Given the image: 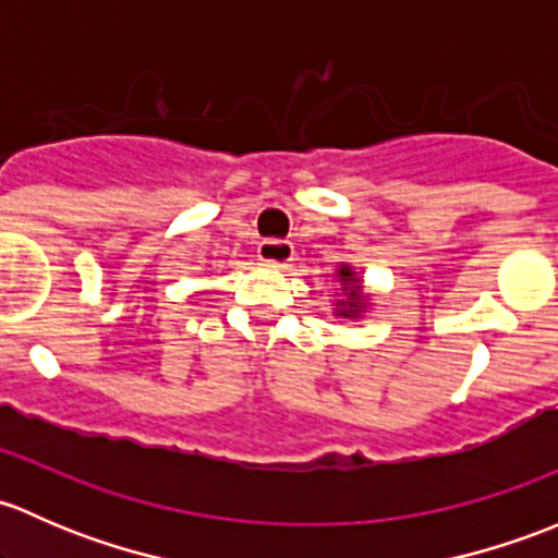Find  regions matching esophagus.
Listing matches in <instances>:
<instances>
[{
    "instance_id": "34e87169",
    "label": "esophagus",
    "mask_w": 558,
    "mask_h": 558,
    "mask_svg": "<svg viewBox=\"0 0 558 558\" xmlns=\"http://www.w3.org/2000/svg\"><path fill=\"white\" fill-rule=\"evenodd\" d=\"M294 258V245L286 240H262L258 243V262L272 264V267H286Z\"/></svg>"
}]
</instances>
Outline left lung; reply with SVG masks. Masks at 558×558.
<instances>
[{
  "mask_svg": "<svg viewBox=\"0 0 558 558\" xmlns=\"http://www.w3.org/2000/svg\"><path fill=\"white\" fill-rule=\"evenodd\" d=\"M337 278H340L342 291H345V300L337 302V315H342V318H359V315L364 313V307H367V300H364L362 294V286H359V275L353 272L348 264H340Z\"/></svg>",
  "mask_w": 558,
  "mask_h": 558,
  "instance_id": "obj_1",
  "label": "left lung"
}]
</instances>
